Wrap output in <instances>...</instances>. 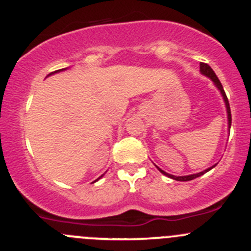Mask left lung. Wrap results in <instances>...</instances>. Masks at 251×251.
<instances>
[{
	"label": "left lung",
	"mask_w": 251,
	"mask_h": 251,
	"mask_svg": "<svg viewBox=\"0 0 251 251\" xmlns=\"http://www.w3.org/2000/svg\"><path fill=\"white\" fill-rule=\"evenodd\" d=\"M200 72L203 75V76L208 77V78H210L211 81L213 82V84H215V86L217 87V89L221 92V94H222L223 100H225V104H226V109H227L228 130H230V125H232V115H230V106H229V101H228L227 96H226L225 89H223V87H222V83H221V82H220V79H218V77L216 76L215 71H213V70L211 69V67L208 66L207 64H203V62H201V64H200ZM216 165H217V163H216L215 165H212V167H210V168H207V169L202 170V172L196 173V174L184 175V176H175V175H172V174H169V173H167V172H164V170H162L159 167H157V165H155V167L158 168V170H159V172L162 173V174L167 175L168 177H172V179L177 180V181H189V180H193V179H195V177L201 176V175H203V174H205V173H207L208 170H211V169H212V168H215Z\"/></svg>",
	"instance_id": "obj_1"
}]
</instances>
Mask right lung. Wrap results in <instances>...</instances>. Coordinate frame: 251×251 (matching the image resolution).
<instances>
[{"instance_id": "add662e5", "label": "right lung", "mask_w": 251, "mask_h": 251, "mask_svg": "<svg viewBox=\"0 0 251 251\" xmlns=\"http://www.w3.org/2000/svg\"><path fill=\"white\" fill-rule=\"evenodd\" d=\"M65 70H67V69H61V70H57V71H55V72H51V74H50V75H48V77H49V76H51V75H53V74H57V72H61V71H65ZM103 175H104V174H103ZM103 175H101V176H103ZM101 176H99V177H98V179H97V180H94V181H93V182L98 181V180H99V179H100V177H101Z\"/></svg>"}]
</instances>
